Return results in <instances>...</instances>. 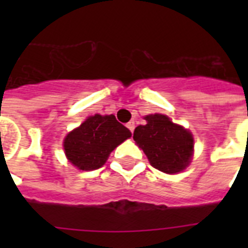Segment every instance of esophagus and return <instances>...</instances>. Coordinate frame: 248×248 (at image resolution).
Returning <instances> with one entry per match:
<instances>
[{
	"label": "esophagus",
	"mask_w": 248,
	"mask_h": 248,
	"mask_svg": "<svg viewBox=\"0 0 248 248\" xmlns=\"http://www.w3.org/2000/svg\"><path fill=\"white\" fill-rule=\"evenodd\" d=\"M127 127L130 131L134 132V130H135V121H130V122L127 124Z\"/></svg>",
	"instance_id": "1"
}]
</instances>
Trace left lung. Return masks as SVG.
Here are the masks:
<instances>
[{
    "mask_svg": "<svg viewBox=\"0 0 248 248\" xmlns=\"http://www.w3.org/2000/svg\"><path fill=\"white\" fill-rule=\"evenodd\" d=\"M144 120L147 124L135 128L134 140L151 165L166 173H177L186 169L194 148L192 132L159 113L148 114Z\"/></svg>",
    "mask_w": 248,
    "mask_h": 248,
    "instance_id": "1",
    "label": "left lung"
}]
</instances>
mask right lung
<instances>
[{
  "label": "right lung",
  "instance_id": "right-lung-1",
  "mask_svg": "<svg viewBox=\"0 0 248 248\" xmlns=\"http://www.w3.org/2000/svg\"><path fill=\"white\" fill-rule=\"evenodd\" d=\"M128 138H131L130 130L113 114H95L65 136L63 147L72 165L82 171H91L100 169L114 148Z\"/></svg>",
  "mask_w": 248,
  "mask_h": 248
}]
</instances>
